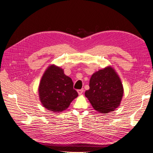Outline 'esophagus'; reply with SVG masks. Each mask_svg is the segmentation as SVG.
Returning <instances> with one entry per match:
<instances>
[{
    "instance_id": "34e87169",
    "label": "esophagus",
    "mask_w": 153,
    "mask_h": 153,
    "mask_svg": "<svg viewBox=\"0 0 153 153\" xmlns=\"http://www.w3.org/2000/svg\"><path fill=\"white\" fill-rule=\"evenodd\" d=\"M83 92H84V89H79V90L77 91V92H78L79 95H81L83 93Z\"/></svg>"
}]
</instances>
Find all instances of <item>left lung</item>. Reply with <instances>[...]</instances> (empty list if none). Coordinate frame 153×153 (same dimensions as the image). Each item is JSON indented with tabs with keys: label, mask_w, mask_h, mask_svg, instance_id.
I'll list each match as a JSON object with an SVG mask.
<instances>
[{
	"label": "left lung",
	"mask_w": 153,
	"mask_h": 153,
	"mask_svg": "<svg viewBox=\"0 0 153 153\" xmlns=\"http://www.w3.org/2000/svg\"><path fill=\"white\" fill-rule=\"evenodd\" d=\"M89 87L85 95L96 111L108 114L119 107L123 87L114 68L108 66L95 72L91 76Z\"/></svg>",
	"instance_id": "8db88e82"
}]
</instances>
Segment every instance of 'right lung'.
Wrapping results in <instances>:
<instances>
[{"label":"right lung","mask_w":153,"mask_h":153,"mask_svg":"<svg viewBox=\"0 0 153 153\" xmlns=\"http://www.w3.org/2000/svg\"><path fill=\"white\" fill-rule=\"evenodd\" d=\"M43 106L48 110L59 113L67 109L78 94L73 89L71 78L59 67L51 65L43 74L38 88Z\"/></svg>","instance_id":"obj_1"}]
</instances>
